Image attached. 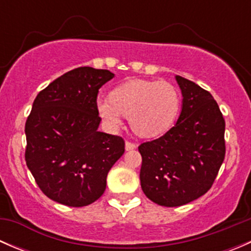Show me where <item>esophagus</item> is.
Segmentation results:
<instances>
[{"instance_id":"1","label":"esophagus","mask_w":251,"mask_h":251,"mask_svg":"<svg viewBox=\"0 0 251 251\" xmlns=\"http://www.w3.org/2000/svg\"><path fill=\"white\" fill-rule=\"evenodd\" d=\"M136 147H137V146H136L135 143H132V142H128V141L125 142V149H126V151H132V149H135Z\"/></svg>"}]
</instances>
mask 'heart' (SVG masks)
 <instances>
[{"label":"heart","instance_id":"obj_1","mask_svg":"<svg viewBox=\"0 0 251 251\" xmlns=\"http://www.w3.org/2000/svg\"><path fill=\"white\" fill-rule=\"evenodd\" d=\"M179 100L178 91L168 81L128 80L114 88L110 97L98 98L96 107L110 130H116L127 115L138 136L155 137L174 124Z\"/></svg>","mask_w":251,"mask_h":251}]
</instances>
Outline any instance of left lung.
<instances>
[{
	"label": "left lung",
	"mask_w": 251,
	"mask_h": 251,
	"mask_svg": "<svg viewBox=\"0 0 251 251\" xmlns=\"http://www.w3.org/2000/svg\"><path fill=\"white\" fill-rule=\"evenodd\" d=\"M182 107L174 127L138 147L141 187L161 206H181L204 196L225 159V120L207 91L176 75Z\"/></svg>",
	"instance_id": "1"
}]
</instances>
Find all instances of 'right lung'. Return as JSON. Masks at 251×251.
I'll return each instance as SVG.
<instances>
[{"mask_svg":"<svg viewBox=\"0 0 251 251\" xmlns=\"http://www.w3.org/2000/svg\"><path fill=\"white\" fill-rule=\"evenodd\" d=\"M113 77L109 70L76 68L35 98L25 124V161L57 203L80 207L100 198L108 173L125 151L123 138L98 131V90Z\"/></svg>","mask_w":251,"mask_h":251,"instance_id":"add662e5","label":"right lung"}]
</instances>
